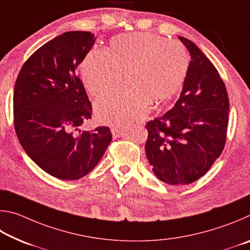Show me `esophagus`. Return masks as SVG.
<instances>
[{
  "mask_svg": "<svg viewBox=\"0 0 250 250\" xmlns=\"http://www.w3.org/2000/svg\"><path fill=\"white\" fill-rule=\"evenodd\" d=\"M111 132H112V135H113V138H119V137H121V135H124L125 132H126V130H124V129H117V128H113L112 130H111Z\"/></svg>",
  "mask_w": 250,
  "mask_h": 250,
  "instance_id": "obj_1",
  "label": "esophagus"
}]
</instances>
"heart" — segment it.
Instances as JSON below:
<instances>
[{
    "label": "heart",
    "mask_w": 250,
    "mask_h": 250,
    "mask_svg": "<svg viewBox=\"0 0 250 250\" xmlns=\"http://www.w3.org/2000/svg\"><path fill=\"white\" fill-rule=\"evenodd\" d=\"M188 62L177 42L135 33L113 37L107 50L91 48L80 71L84 87L94 96L115 89L125 77L129 89L100 97L95 104L101 124L125 128L146 115L151 101L164 103L179 91Z\"/></svg>",
    "instance_id": "obj_1"
}]
</instances>
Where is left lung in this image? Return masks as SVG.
<instances>
[{
    "label": "left lung",
    "mask_w": 250,
    "mask_h": 250,
    "mask_svg": "<svg viewBox=\"0 0 250 250\" xmlns=\"http://www.w3.org/2000/svg\"><path fill=\"white\" fill-rule=\"evenodd\" d=\"M179 40L191 56L180 98L146 126V158L155 176L168 185L193 183L209 170L225 146L229 111L217 69L193 42Z\"/></svg>",
    "instance_id": "left-lung-1"
}]
</instances>
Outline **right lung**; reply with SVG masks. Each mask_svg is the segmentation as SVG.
<instances>
[{
  "label": "right lung",
  "instance_id": "obj_1",
  "mask_svg": "<svg viewBox=\"0 0 250 250\" xmlns=\"http://www.w3.org/2000/svg\"><path fill=\"white\" fill-rule=\"evenodd\" d=\"M95 41V34L83 31L55 37L27 59L15 83L14 126L21 146L59 180L87 175L112 140L108 126L80 130L92 108L77 67Z\"/></svg>",
  "mask_w": 250,
  "mask_h": 250
}]
</instances>
